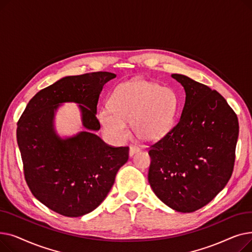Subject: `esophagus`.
Wrapping results in <instances>:
<instances>
[{
    "label": "esophagus",
    "mask_w": 252,
    "mask_h": 252,
    "mask_svg": "<svg viewBox=\"0 0 252 252\" xmlns=\"http://www.w3.org/2000/svg\"><path fill=\"white\" fill-rule=\"evenodd\" d=\"M139 152V148L136 146H130L129 147V156H133L134 154Z\"/></svg>",
    "instance_id": "obj_1"
}]
</instances>
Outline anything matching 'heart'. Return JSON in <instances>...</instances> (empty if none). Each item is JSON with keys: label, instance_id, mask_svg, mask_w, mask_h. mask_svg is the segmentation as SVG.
Listing matches in <instances>:
<instances>
[{"label": "heart", "instance_id": "1", "mask_svg": "<svg viewBox=\"0 0 252 252\" xmlns=\"http://www.w3.org/2000/svg\"><path fill=\"white\" fill-rule=\"evenodd\" d=\"M111 108L103 107L98 121L110 139L122 143L127 138L126 123L142 142L164 137L174 126L178 97L174 90L145 79H133L119 85L110 99Z\"/></svg>", "mask_w": 252, "mask_h": 252}]
</instances>
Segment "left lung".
Listing matches in <instances>:
<instances>
[{"mask_svg":"<svg viewBox=\"0 0 252 252\" xmlns=\"http://www.w3.org/2000/svg\"><path fill=\"white\" fill-rule=\"evenodd\" d=\"M186 93L178 124L151 146L150 186L180 213L209 203L229 182L239 124L224 98L183 74H171Z\"/></svg>","mask_w":252,"mask_h":252,"instance_id":"left-lung-1","label":"left lung"}]
</instances>
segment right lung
Returning <instances> with one entry per match:
<instances>
[{"label": "right lung", "instance_id": "right-lung-1", "mask_svg": "<svg viewBox=\"0 0 252 252\" xmlns=\"http://www.w3.org/2000/svg\"><path fill=\"white\" fill-rule=\"evenodd\" d=\"M116 74L99 71L62 77L34 95L17 124V144L26 183L36 199L64 217L96 209L128 159V147L108 146L100 129L97 104L104 85ZM63 102H75L84 131L62 138L55 114Z\"/></svg>", "mask_w": 252, "mask_h": 252}]
</instances>
